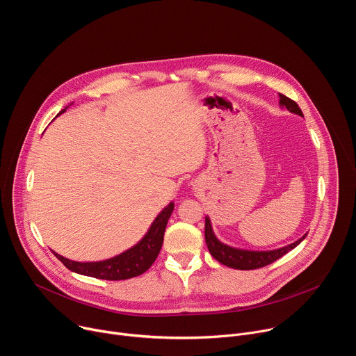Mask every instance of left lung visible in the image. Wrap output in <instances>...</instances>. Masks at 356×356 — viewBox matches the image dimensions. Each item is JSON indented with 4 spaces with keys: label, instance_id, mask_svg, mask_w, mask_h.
<instances>
[{
    "label": "left lung",
    "instance_id": "8db88e82",
    "mask_svg": "<svg viewBox=\"0 0 356 356\" xmlns=\"http://www.w3.org/2000/svg\"><path fill=\"white\" fill-rule=\"evenodd\" d=\"M279 106L282 108L289 110L291 114L304 117L300 107L297 106V103H294L293 99L287 98L283 94H279ZM206 243L207 248L210 250V253L213 255L214 259H217L220 264L232 268V269H239V270H250V269H258V268H264L275 261H277L279 258H282L283 255L291 249H294L304 238L307 236V234H304L301 238H298L297 241L277 248V249H270V250H252V249H242V248H236V246H231L228 243L221 242L217 235L214 234L213 229V224L209 216H206Z\"/></svg>",
    "mask_w": 356,
    "mask_h": 356
}]
</instances>
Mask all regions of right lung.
Returning a JSON list of instances; mask_svg holds the SVG:
<instances>
[{
  "label": "right lung",
  "instance_id": "right-lung-1",
  "mask_svg": "<svg viewBox=\"0 0 356 356\" xmlns=\"http://www.w3.org/2000/svg\"><path fill=\"white\" fill-rule=\"evenodd\" d=\"M72 106V104H70ZM67 110H62L59 113L63 114ZM175 210V202L170 201L169 204L158 214V217L150 224L146 234L142 236L139 242H136L129 249L124 250L117 257H113L110 259L98 261V262H77L70 261L59 253H55V257L72 272L103 279V280H124L131 279L135 276L142 275L146 272L152 264H154L159 255L162 243H163V235L168 225V221Z\"/></svg>",
  "mask_w": 356,
  "mask_h": 356
}]
</instances>
